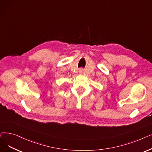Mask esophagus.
<instances>
[{
	"label": "esophagus",
	"mask_w": 152,
	"mask_h": 152,
	"mask_svg": "<svg viewBox=\"0 0 152 152\" xmlns=\"http://www.w3.org/2000/svg\"><path fill=\"white\" fill-rule=\"evenodd\" d=\"M80 72H82V71H83V69H82V68H80Z\"/></svg>",
	"instance_id": "esophagus-1"
}]
</instances>
